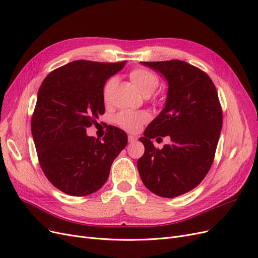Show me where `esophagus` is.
Masks as SVG:
<instances>
[{
	"label": "esophagus",
	"instance_id": "esophagus-1",
	"mask_svg": "<svg viewBox=\"0 0 258 258\" xmlns=\"http://www.w3.org/2000/svg\"><path fill=\"white\" fill-rule=\"evenodd\" d=\"M137 140V137H135V136H133V135H128V142H135Z\"/></svg>",
	"mask_w": 258,
	"mask_h": 258
}]
</instances>
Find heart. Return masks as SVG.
Here are the masks:
<instances>
[{"mask_svg":"<svg viewBox=\"0 0 258 258\" xmlns=\"http://www.w3.org/2000/svg\"><path fill=\"white\" fill-rule=\"evenodd\" d=\"M131 81L136 86V88L146 97H149L153 93L159 85L158 76L147 69H135L130 74ZM117 85V79H109L104 86L103 89V100L108 102L110 99L111 92ZM149 119L148 113L146 112H135L131 110H123L119 112L114 120L119 125L126 130L127 132H137L142 124Z\"/></svg>","mask_w":258,"mask_h":258,"instance_id":"b5f03b06","label":"heart"}]
</instances>
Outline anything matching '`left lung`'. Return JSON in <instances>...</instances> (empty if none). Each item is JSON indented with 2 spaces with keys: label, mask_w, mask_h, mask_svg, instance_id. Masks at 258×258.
Returning <instances> with one entry per match:
<instances>
[{
  "label": "left lung",
  "mask_w": 258,
  "mask_h": 258,
  "mask_svg": "<svg viewBox=\"0 0 258 258\" xmlns=\"http://www.w3.org/2000/svg\"><path fill=\"white\" fill-rule=\"evenodd\" d=\"M168 83L165 106L139 140L145 154L137 161L142 183L159 197L175 198L196 188L213 164L222 128V111L209 76L182 60L140 61ZM169 136L170 145L150 140Z\"/></svg>",
  "instance_id": "8db88e82"
}]
</instances>
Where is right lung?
I'll list each match as a JSON object with an SVG mask.
<instances>
[{"label":"right lung","mask_w":258,"mask_h":258,"mask_svg":"<svg viewBox=\"0 0 258 258\" xmlns=\"http://www.w3.org/2000/svg\"><path fill=\"white\" fill-rule=\"evenodd\" d=\"M124 64L74 60L52 71L38 90L32 118L38 159L47 179L67 195L84 197L99 190L127 145L126 133L116 126L103 141L86 134L105 112V83Z\"/></svg>","instance_id":"add662e5"}]
</instances>
